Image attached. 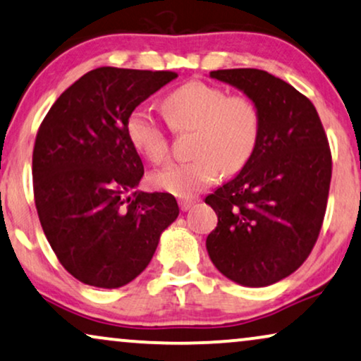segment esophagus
<instances>
[{"label":"esophagus","instance_id":"obj_1","mask_svg":"<svg viewBox=\"0 0 361 361\" xmlns=\"http://www.w3.org/2000/svg\"><path fill=\"white\" fill-rule=\"evenodd\" d=\"M192 205H194V200H189V199H182V200H179V207H180L182 212L190 210Z\"/></svg>","mask_w":361,"mask_h":361}]
</instances>
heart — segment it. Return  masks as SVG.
Segmentation results:
<instances>
[{"instance_id":"heart-1","label":"heart","mask_w":361,"mask_h":361,"mask_svg":"<svg viewBox=\"0 0 361 361\" xmlns=\"http://www.w3.org/2000/svg\"><path fill=\"white\" fill-rule=\"evenodd\" d=\"M164 110L174 130L195 131L190 149L194 159L172 162L149 176L152 187L167 194L182 199L197 195L224 171H240L258 146L261 115L248 95H228L221 87L189 82L166 97ZM126 135L147 161L157 164L169 154L164 128L145 106L130 113Z\"/></svg>"}]
</instances>
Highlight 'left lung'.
Wrapping results in <instances>:
<instances>
[{
  "label": "left lung",
  "mask_w": 361,
  "mask_h": 361,
  "mask_svg": "<svg viewBox=\"0 0 361 361\" xmlns=\"http://www.w3.org/2000/svg\"><path fill=\"white\" fill-rule=\"evenodd\" d=\"M210 78L253 98L261 130L250 161L205 197L219 216L207 251L225 278L264 288L293 274L317 241L332 177L329 141L315 106L288 82L258 68Z\"/></svg>",
  "instance_id": "obj_1"
}]
</instances>
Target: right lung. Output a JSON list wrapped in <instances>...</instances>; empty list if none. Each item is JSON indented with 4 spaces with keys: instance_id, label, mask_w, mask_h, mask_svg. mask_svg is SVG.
<instances>
[{
    "instance_id": "obj_1",
    "label": "right lung",
    "mask_w": 361,
    "mask_h": 361,
    "mask_svg": "<svg viewBox=\"0 0 361 361\" xmlns=\"http://www.w3.org/2000/svg\"><path fill=\"white\" fill-rule=\"evenodd\" d=\"M174 78L164 71L95 68L57 98L39 128V220L61 264L83 284L131 283L179 215L174 195L137 190L145 167L126 135L130 113Z\"/></svg>"
}]
</instances>
